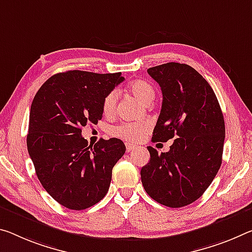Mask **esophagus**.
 <instances>
[{"instance_id":"esophagus-1","label":"esophagus","mask_w":252,"mask_h":252,"mask_svg":"<svg viewBox=\"0 0 252 252\" xmlns=\"http://www.w3.org/2000/svg\"><path fill=\"white\" fill-rule=\"evenodd\" d=\"M134 149V146L133 145H130V143H126V151L127 153H130V151H132Z\"/></svg>"}]
</instances>
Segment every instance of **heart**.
<instances>
[{
  "label": "heart",
  "instance_id": "b5f03b06",
  "mask_svg": "<svg viewBox=\"0 0 252 252\" xmlns=\"http://www.w3.org/2000/svg\"><path fill=\"white\" fill-rule=\"evenodd\" d=\"M129 91L134 97H137L139 101L147 105L154 101L156 95L153 85L150 83L143 81V79H137V81L131 83L129 85ZM118 98L119 93L117 90L110 91L105 95L102 102V110L105 115L114 114L115 109H117ZM149 127V122L145 121V120L138 122L121 123V125L112 127L111 134L129 142H137L145 137Z\"/></svg>",
  "mask_w": 252,
  "mask_h": 252
}]
</instances>
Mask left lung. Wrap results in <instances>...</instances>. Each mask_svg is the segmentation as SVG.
<instances>
[{
	"mask_svg": "<svg viewBox=\"0 0 252 252\" xmlns=\"http://www.w3.org/2000/svg\"><path fill=\"white\" fill-rule=\"evenodd\" d=\"M148 74L162 92L153 141L177 139L168 153L148 147L150 160L142 167L141 182L156 202L183 207L202 196L221 167L224 119L212 87L193 67L167 63Z\"/></svg>",
	"mask_w": 252,
	"mask_h": 252,
	"instance_id": "8db88e82",
	"label": "left lung"
}]
</instances>
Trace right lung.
<instances>
[{"label":"right lung","mask_w":252,"mask_h":252,"mask_svg":"<svg viewBox=\"0 0 252 252\" xmlns=\"http://www.w3.org/2000/svg\"><path fill=\"white\" fill-rule=\"evenodd\" d=\"M125 81L121 73L68 70L51 76L31 104L28 153L48 194L70 210H85L109 190L112 169L126 153L120 139L89 145L82 127L102 119V102Z\"/></svg>","instance_id":"right-lung-1"}]
</instances>
